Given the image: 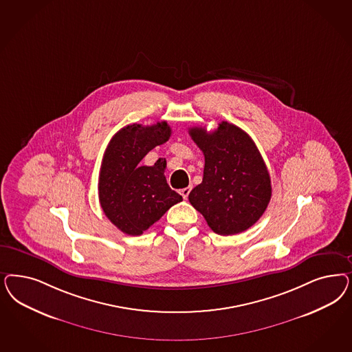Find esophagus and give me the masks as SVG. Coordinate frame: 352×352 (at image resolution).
<instances>
[{
	"label": "esophagus",
	"instance_id": "1",
	"mask_svg": "<svg viewBox=\"0 0 352 352\" xmlns=\"http://www.w3.org/2000/svg\"><path fill=\"white\" fill-rule=\"evenodd\" d=\"M190 190H192V188H190V186H188V188H184V189L180 190V194H182V198H184V199H188V197H189Z\"/></svg>",
	"mask_w": 352,
	"mask_h": 352
}]
</instances>
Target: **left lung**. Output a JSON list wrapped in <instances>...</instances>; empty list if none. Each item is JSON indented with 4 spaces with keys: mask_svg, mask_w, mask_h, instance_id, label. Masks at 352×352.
Segmentation results:
<instances>
[{
    "mask_svg": "<svg viewBox=\"0 0 352 352\" xmlns=\"http://www.w3.org/2000/svg\"><path fill=\"white\" fill-rule=\"evenodd\" d=\"M189 135L204 151V180L189 202L217 234H237L254 226L271 201L267 166L251 137L221 122L214 132L193 126Z\"/></svg>",
    "mask_w": 352,
    "mask_h": 352,
    "instance_id": "obj_1",
    "label": "left lung"
}]
</instances>
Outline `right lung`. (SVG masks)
Segmentation results:
<instances>
[{"label": "right lung", "instance_id": "right-lung-1", "mask_svg": "<svg viewBox=\"0 0 352 352\" xmlns=\"http://www.w3.org/2000/svg\"><path fill=\"white\" fill-rule=\"evenodd\" d=\"M170 136L167 122L125 125L106 148L98 182L100 204L107 219L125 234H142L182 201L166 180V159L159 158L154 166L140 164Z\"/></svg>", "mask_w": 352, "mask_h": 352}]
</instances>
